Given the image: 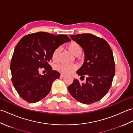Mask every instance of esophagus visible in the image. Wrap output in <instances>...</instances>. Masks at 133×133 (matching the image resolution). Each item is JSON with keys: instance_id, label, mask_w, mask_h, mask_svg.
I'll use <instances>...</instances> for the list:
<instances>
[{"instance_id": "1", "label": "esophagus", "mask_w": 133, "mask_h": 133, "mask_svg": "<svg viewBox=\"0 0 133 133\" xmlns=\"http://www.w3.org/2000/svg\"><path fill=\"white\" fill-rule=\"evenodd\" d=\"M65 76H66V74H63V73H61V76H60V77H61V78H63L64 77H65Z\"/></svg>"}]
</instances>
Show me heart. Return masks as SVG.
<instances>
[{"instance_id":"1","label":"heart","mask_w":133,"mask_h":133,"mask_svg":"<svg viewBox=\"0 0 133 133\" xmlns=\"http://www.w3.org/2000/svg\"><path fill=\"white\" fill-rule=\"evenodd\" d=\"M67 48L70 52L75 56L79 55L82 51L81 45L76 42H71L67 45ZM61 48L58 47L54 51L52 55V59L54 61H57L60 54ZM76 64H67L65 63H60L56 66V69L59 71L64 73H70L77 69Z\"/></svg>"}]
</instances>
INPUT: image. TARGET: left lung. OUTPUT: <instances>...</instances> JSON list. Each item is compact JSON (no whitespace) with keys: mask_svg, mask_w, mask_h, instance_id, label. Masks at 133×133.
Here are the masks:
<instances>
[{"mask_svg":"<svg viewBox=\"0 0 133 133\" xmlns=\"http://www.w3.org/2000/svg\"><path fill=\"white\" fill-rule=\"evenodd\" d=\"M81 45L84 61L77 73L84 78L86 83L74 79L68 90L72 97L83 104L100 101L109 91L115 75V62L111 47L104 39L91 34L70 35Z\"/></svg>","mask_w":133,"mask_h":133,"instance_id":"8db88e82","label":"left lung"}]
</instances>
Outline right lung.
Masks as SVG:
<instances>
[{"label": "right lung", "mask_w": 133, "mask_h": 133, "mask_svg": "<svg viewBox=\"0 0 133 133\" xmlns=\"http://www.w3.org/2000/svg\"><path fill=\"white\" fill-rule=\"evenodd\" d=\"M71 41L66 35H55L38 32L23 36L16 44L11 59V80L19 96L29 103H35L50 92L53 82L60 77L49 62L56 48ZM44 68L46 75L39 70Z\"/></svg>", "instance_id": "add662e5"}]
</instances>
